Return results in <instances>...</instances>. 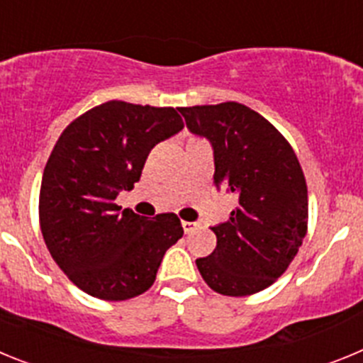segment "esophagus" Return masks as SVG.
I'll list each match as a JSON object with an SVG mask.
<instances>
[{"label":"esophagus","mask_w":363,"mask_h":363,"mask_svg":"<svg viewBox=\"0 0 363 363\" xmlns=\"http://www.w3.org/2000/svg\"><path fill=\"white\" fill-rule=\"evenodd\" d=\"M182 227H184L185 233H191V230L196 229V223L194 221H182Z\"/></svg>","instance_id":"esophagus-1"}]
</instances>
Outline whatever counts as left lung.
<instances>
[{
  "label": "left lung",
  "instance_id": "8db88e82",
  "mask_svg": "<svg viewBox=\"0 0 363 363\" xmlns=\"http://www.w3.org/2000/svg\"><path fill=\"white\" fill-rule=\"evenodd\" d=\"M179 112L187 129L213 145L214 185L238 196L229 220L211 227L216 249L196 259L198 271L225 296L267 289L307 233V185L296 154L264 116L236 101Z\"/></svg>",
  "mask_w": 363,
  "mask_h": 363
}]
</instances>
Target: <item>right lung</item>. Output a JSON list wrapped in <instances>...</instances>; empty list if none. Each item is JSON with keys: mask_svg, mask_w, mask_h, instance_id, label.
Returning a JSON list of instances; mask_svg holds the SVG:
<instances>
[{"mask_svg": "<svg viewBox=\"0 0 363 363\" xmlns=\"http://www.w3.org/2000/svg\"><path fill=\"white\" fill-rule=\"evenodd\" d=\"M182 129L172 107L112 99L76 118L54 145L41 179V234L86 294L121 301L145 293L167 249L184 236L174 213L147 220L114 203L140 179L150 149Z\"/></svg>", "mask_w": 363, "mask_h": 363, "instance_id": "obj_1", "label": "right lung"}]
</instances>
